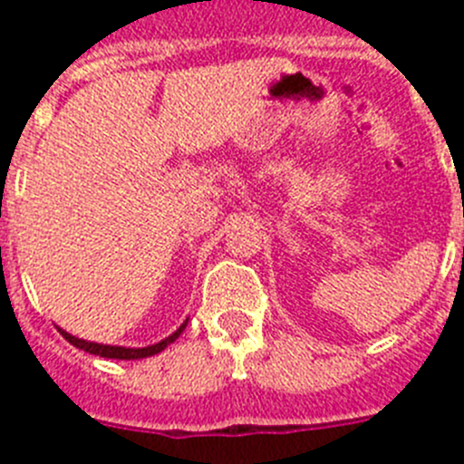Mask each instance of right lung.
<instances>
[{
    "label": "right lung",
    "instance_id": "obj_1",
    "mask_svg": "<svg viewBox=\"0 0 464 464\" xmlns=\"http://www.w3.org/2000/svg\"><path fill=\"white\" fill-rule=\"evenodd\" d=\"M188 321L183 323L179 330L174 332V334H169L167 339H162L160 343H153V346H146V348H125V346H104V343H92V342H85V339H79V337H72L69 332L60 330V334H63L64 339H67L72 346L81 348V351H88V353L92 355H100V358H113V360H139V358H149V355H155L160 353V351H165L167 346H169L171 342H176L179 339V334H181L183 330H186Z\"/></svg>",
    "mask_w": 464,
    "mask_h": 464
}]
</instances>
